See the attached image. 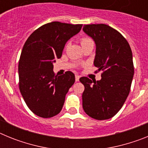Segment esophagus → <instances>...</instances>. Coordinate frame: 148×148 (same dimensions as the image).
I'll return each mask as SVG.
<instances>
[{"instance_id":"esophagus-1","label":"esophagus","mask_w":148,"mask_h":148,"mask_svg":"<svg viewBox=\"0 0 148 148\" xmlns=\"http://www.w3.org/2000/svg\"><path fill=\"white\" fill-rule=\"evenodd\" d=\"M79 78H80V76L78 75H75V82H78L79 81Z\"/></svg>"}]
</instances>
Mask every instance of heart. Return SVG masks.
Masks as SVG:
<instances>
[{"label": "heart", "mask_w": 148, "mask_h": 148, "mask_svg": "<svg viewBox=\"0 0 148 148\" xmlns=\"http://www.w3.org/2000/svg\"><path fill=\"white\" fill-rule=\"evenodd\" d=\"M92 40L90 38H87V37H84V38H82L81 39V44H82V47H84V46L87 45V44H92ZM68 46V44H66V47Z\"/></svg>", "instance_id": "heart-1"}]
</instances>
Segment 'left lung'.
I'll use <instances>...</instances> for the list:
<instances>
[{"instance_id": "left-lung-1", "label": "left lung", "mask_w": 148, "mask_h": 148, "mask_svg": "<svg viewBox=\"0 0 148 148\" xmlns=\"http://www.w3.org/2000/svg\"><path fill=\"white\" fill-rule=\"evenodd\" d=\"M84 32L95 41L94 65L101 79L80 78L84 86L82 105L91 118L105 120L118 113L127 98L134 75L130 47L120 32L107 24L84 25Z\"/></svg>"}]
</instances>
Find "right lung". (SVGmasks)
I'll use <instances>...</instances> for the list:
<instances>
[{
    "label": "right lung",
    "instance_id": "add662e5",
    "mask_svg": "<svg viewBox=\"0 0 148 148\" xmlns=\"http://www.w3.org/2000/svg\"><path fill=\"white\" fill-rule=\"evenodd\" d=\"M82 27V24L48 23L35 30L23 45L18 64L19 89L27 107L38 116L51 118L62 109L75 75L67 71L55 75L53 63L61 57L66 41Z\"/></svg>",
    "mask_w": 148,
    "mask_h": 148
}]
</instances>
